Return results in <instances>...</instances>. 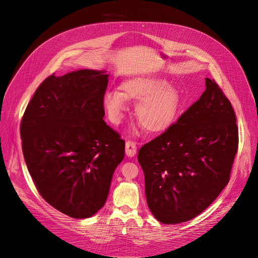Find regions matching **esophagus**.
Listing matches in <instances>:
<instances>
[{
	"label": "esophagus",
	"mask_w": 258,
	"mask_h": 258,
	"mask_svg": "<svg viewBox=\"0 0 258 258\" xmlns=\"http://www.w3.org/2000/svg\"><path fill=\"white\" fill-rule=\"evenodd\" d=\"M137 153V145L133 141H127L125 143V154L128 157H134Z\"/></svg>",
	"instance_id": "34e87169"
}]
</instances>
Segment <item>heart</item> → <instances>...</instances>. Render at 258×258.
<instances>
[{
  "mask_svg": "<svg viewBox=\"0 0 258 258\" xmlns=\"http://www.w3.org/2000/svg\"><path fill=\"white\" fill-rule=\"evenodd\" d=\"M120 92L110 91L103 103L113 123H119L127 110V102H139L136 117L144 128L151 134L166 131L175 120L181 105L180 94L173 86L159 78H135L123 82Z\"/></svg>",
  "mask_w": 258,
  "mask_h": 258,
  "instance_id": "b5f03b06",
  "label": "heart"
}]
</instances>
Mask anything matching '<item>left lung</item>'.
I'll list each match as a JSON object with an SVG mask.
<instances>
[{
    "label": "left lung",
    "instance_id": "obj_1",
    "mask_svg": "<svg viewBox=\"0 0 258 258\" xmlns=\"http://www.w3.org/2000/svg\"><path fill=\"white\" fill-rule=\"evenodd\" d=\"M205 86L175 123L139 150L147 203L162 224L196 217L230 180L239 144L236 115L214 80L205 79Z\"/></svg>",
    "mask_w": 258,
    "mask_h": 258
}]
</instances>
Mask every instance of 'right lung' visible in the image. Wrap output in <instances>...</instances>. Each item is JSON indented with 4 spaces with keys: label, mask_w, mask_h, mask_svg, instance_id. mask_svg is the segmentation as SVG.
Instances as JSON below:
<instances>
[{
    "label": "right lung",
    "mask_w": 258,
    "mask_h": 258,
    "mask_svg": "<svg viewBox=\"0 0 258 258\" xmlns=\"http://www.w3.org/2000/svg\"><path fill=\"white\" fill-rule=\"evenodd\" d=\"M105 71L50 76L23 114L20 136L27 169L41 196L73 218L98 212L108 197L124 141L103 120Z\"/></svg>",
    "instance_id": "1"
}]
</instances>
